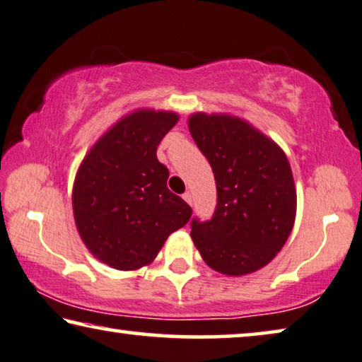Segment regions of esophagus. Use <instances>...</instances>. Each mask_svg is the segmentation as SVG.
<instances>
[{"mask_svg": "<svg viewBox=\"0 0 362 362\" xmlns=\"http://www.w3.org/2000/svg\"><path fill=\"white\" fill-rule=\"evenodd\" d=\"M182 198L185 199V202L192 206V203H193V198H192V193H190V192H185V193H183V194H182Z\"/></svg>", "mask_w": 362, "mask_h": 362, "instance_id": "obj_1", "label": "esophagus"}]
</instances>
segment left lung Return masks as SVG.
Segmentation results:
<instances>
[{
	"instance_id": "8db88e82",
	"label": "left lung",
	"mask_w": 362,
	"mask_h": 362,
	"mask_svg": "<svg viewBox=\"0 0 362 362\" xmlns=\"http://www.w3.org/2000/svg\"><path fill=\"white\" fill-rule=\"evenodd\" d=\"M188 127L217 188L211 219L192 221L193 243L217 272H255L274 259L293 228L296 192L288 159L242 119L198 112Z\"/></svg>"
}]
</instances>
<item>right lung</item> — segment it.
Instances as JSON below:
<instances>
[{
  "label": "right lung",
  "instance_id": "right-lung-1",
  "mask_svg": "<svg viewBox=\"0 0 362 362\" xmlns=\"http://www.w3.org/2000/svg\"><path fill=\"white\" fill-rule=\"evenodd\" d=\"M179 120L175 112L140 109L103 135L80 164L72 192L80 237L100 261L119 271L150 264L192 208L168 188L156 150Z\"/></svg>",
  "mask_w": 362,
  "mask_h": 362
}]
</instances>
